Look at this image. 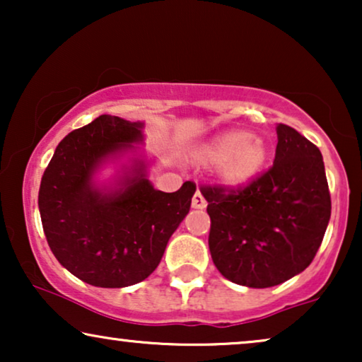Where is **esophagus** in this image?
I'll return each mask as SVG.
<instances>
[{"label": "esophagus", "mask_w": 362, "mask_h": 362, "mask_svg": "<svg viewBox=\"0 0 362 362\" xmlns=\"http://www.w3.org/2000/svg\"><path fill=\"white\" fill-rule=\"evenodd\" d=\"M206 206L207 202L204 199V196H202L201 191L197 189L194 192V196H192V207H194V209H206Z\"/></svg>", "instance_id": "esophagus-1"}]
</instances>
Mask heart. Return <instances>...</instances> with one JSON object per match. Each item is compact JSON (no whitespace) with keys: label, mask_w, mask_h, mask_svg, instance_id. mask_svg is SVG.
<instances>
[{"label":"heart","mask_w":362,"mask_h":362,"mask_svg":"<svg viewBox=\"0 0 362 362\" xmlns=\"http://www.w3.org/2000/svg\"><path fill=\"white\" fill-rule=\"evenodd\" d=\"M199 158L206 163H217V181L237 189L260 175L269 160V145L262 136L245 130H229L202 145Z\"/></svg>","instance_id":"b5f03b06"}]
</instances>
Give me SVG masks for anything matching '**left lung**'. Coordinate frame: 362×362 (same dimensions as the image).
Wrapping results in <instances>:
<instances>
[{"label":"left lung","instance_id":"1","mask_svg":"<svg viewBox=\"0 0 362 362\" xmlns=\"http://www.w3.org/2000/svg\"><path fill=\"white\" fill-rule=\"evenodd\" d=\"M276 136L274 166L247 186H201L212 262L227 280L249 288H269L301 274L331 216L318 146L284 123Z\"/></svg>","mask_w":362,"mask_h":362}]
</instances>
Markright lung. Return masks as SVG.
Returning <instances> with one entry per match:
<instances>
[{
	"mask_svg": "<svg viewBox=\"0 0 362 362\" xmlns=\"http://www.w3.org/2000/svg\"><path fill=\"white\" fill-rule=\"evenodd\" d=\"M143 141V123L100 115L59 143L39 187V212L52 254L88 285L123 288L150 276L191 207L196 185L153 187L146 163L123 166L113 186L93 176Z\"/></svg>",
	"mask_w": 362,
	"mask_h": 362,
	"instance_id": "1",
	"label": "right lung"
}]
</instances>
